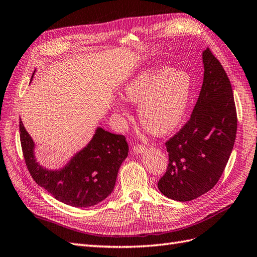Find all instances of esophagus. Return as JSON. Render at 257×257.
I'll return each mask as SVG.
<instances>
[{
	"mask_svg": "<svg viewBox=\"0 0 257 257\" xmlns=\"http://www.w3.org/2000/svg\"><path fill=\"white\" fill-rule=\"evenodd\" d=\"M146 150V147L144 146V145H142V144H139V145H135L134 147H133V152L135 153V154H142V153H144Z\"/></svg>",
	"mask_w": 257,
	"mask_h": 257,
	"instance_id": "34e87169",
	"label": "esophagus"
}]
</instances>
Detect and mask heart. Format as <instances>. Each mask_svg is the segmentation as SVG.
Masks as SVG:
<instances>
[{
    "instance_id": "1",
    "label": "heart",
    "mask_w": 257,
    "mask_h": 257,
    "mask_svg": "<svg viewBox=\"0 0 257 257\" xmlns=\"http://www.w3.org/2000/svg\"><path fill=\"white\" fill-rule=\"evenodd\" d=\"M191 80L182 71L166 67L143 71L126 83L123 97L139 104L140 122L154 135H165L176 128L182 120L189 102ZM115 112L123 123L130 118L121 101L114 103Z\"/></svg>"
}]
</instances>
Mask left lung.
<instances>
[{
    "label": "left lung",
    "mask_w": 257,
    "mask_h": 257,
    "mask_svg": "<svg viewBox=\"0 0 257 257\" xmlns=\"http://www.w3.org/2000/svg\"><path fill=\"white\" fill-rule=\"evenodd\" d=\"M204 79L190 120L166 142L167 171L158 182L168 198L189 202L207 193L221 178L233 149L236 110L232 87L216 56L203 52Z\"/></svg>",
    "instance_id": "8db88e82"
}]
</instances>
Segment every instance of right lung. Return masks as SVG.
<instances>
[{"label": "right lung", "instance_id": "add662e5", "mask_svg": "<svg viewBox=\"0 0 257 257\" xmlns=\"http://www.w3.org/2000/svg\"><path fill=\"white\" fill-rule=\"evenodd\" d=\"M25 162L36 183L58 201L73 207H90L107 198L114 189L117 171L128 155L123 135L96 130L88 145L60 170H47L36 161L35 143L20 120Z\"/></svg>", "mask_w": 257, "mask_h": 257}]
</instances>
